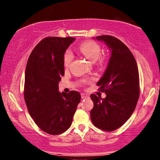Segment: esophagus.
Here are the masks:
<instances>
[{
	"mask_svg": "<svg viewBox=\"0 0 160 160\" xmlns=\"http://www.w3.org/2000/svg\"><path fill=\"white\" fill-rule=\"evenodd\" d=\"M82 99H86V98H88L89 97V95L87 94H84V93H82Z\"/></svg>",
	"mask_w": 160,
	"mask_h": 160,
	"instance_id": "obj_1",
	"label": "esophagus"
}]
</instances>
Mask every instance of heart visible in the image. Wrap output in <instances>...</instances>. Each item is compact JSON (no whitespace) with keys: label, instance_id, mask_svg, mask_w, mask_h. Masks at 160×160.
<instances>
[{"label":"heart","instance_id":"b5f03b06","mask_svg":"<svg viewBox=\"0 0 160 160\" xmlns=\"http://www.w3.org/2000/svg\"><path fill=\"white\" fill-rule=\"evenodd\" d=\"M79 50L88 60L92 62L97 61L101 55V47L99 44L94 41H87L83 42L79 46ZM73 58L72 51L68 49L63 54V62L66 67H68L72 63ZM87 80H84V82H87Z\"/></svg>","mask_w":160,"mask_h":160}]
</instances>
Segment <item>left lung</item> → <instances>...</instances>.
<instances>
[{
    "instance_id": "1",
    "label": "left lung",
    "mask_w": 160,
    "mask_h": 160,
    "mask_svg": "<svg viewBox=\"0 0 160 160\" xmlns=\"http://www.w3.org/2000/svg\"><path fill=\"white\" fill-rule=\"evenodd\" d=\"M111 50L109 64L97 83L103 99L91 94L94 107L91 119L95 127L107 132L119 128L134 112L139 97V77L136 60L125 44L114 36H97Z\"/></svg>"
}]
</instances>
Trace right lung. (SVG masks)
I'll list each match as a JSON object with an SVG mask.
<instances>
[{
    "label": "right lung",
    "instance_id": "1",
    "mask_svg": "<svg viewBox=\"0 0 160 160\" xmlns=\"http://www.w3.org/2000/svg\"><path fill=\"white\" fill-rule=\"evenodd\" d=\"M74 40L43 38L27 61L23 92L27 109L36 125L49 134H60L69 128L81 100L77 91L58 92V82L64 75L63 54Z\"/></svg>",
    "mask_w": 160,
    "mask_h": 160
}]
</instances>
